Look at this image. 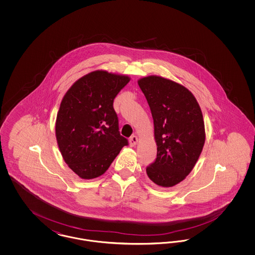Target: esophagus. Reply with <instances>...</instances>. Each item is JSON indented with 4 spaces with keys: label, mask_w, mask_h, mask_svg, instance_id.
<instances>
[{
    "label": "esophagus",
    "mask_w": 255,
    "mask_h": 255,
    "mask_svg": "<svg viewBox=\"0 0 255 255\" xmlns=\"http://www.w3.org/2000/svg\"><path fill=\"white\" fill-rule=\"evenodd\" d=\"M137 136L136 135H132L131 137H130V145L134 146L136 143H137Z\"/></svg>",
    "instance_id": "1"
}]
</instances>
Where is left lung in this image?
<instances>
[{"label":"left lung","instance_id":"8db88e82","mask_svg":"<svg viewBox=\"0 0 255 255\" xmlns=\"http://www.w3.org/2000/svg\"><path fill=\"white\" fill-rule=\"evenodd\" d=\"M154 120L157 158L146 167L162 187L182 182L191 172L206 140L203 114L194 96L172 80L151 75L138 80Z\"/></svg>","mask_w":255,"mask_h":255}]
</instances>
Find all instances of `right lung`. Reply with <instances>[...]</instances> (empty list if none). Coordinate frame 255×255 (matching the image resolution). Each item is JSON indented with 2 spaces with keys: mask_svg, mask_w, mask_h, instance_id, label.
Here are the masks:
<instances>
[{
  "mask_svg": "<svg viewBox=\"0 0 255 255\" xmlns=\"http://www.w3.org/2000/svg\"><path fill=\"white\" fill-rule=\"evenodd\" d=\"M130 77L96 71L78 79L63 97L55 123L62 157L82 179L106 172L128 140L120 133L114 99Z\"/></svg>",
  "mask_w": 255,
  "mask_h": 255,
  "instance_id": "right-lung-1",
  "label": "right lung"
}]
</instances>
